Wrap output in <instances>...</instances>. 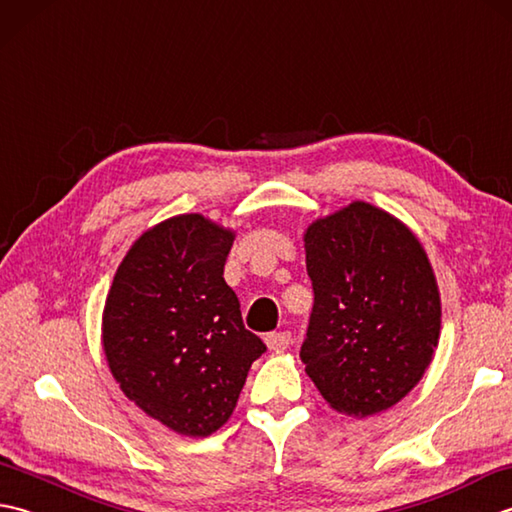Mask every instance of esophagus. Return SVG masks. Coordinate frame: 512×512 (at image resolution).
I'll use <instances>...</instances> for the list:
<instances>
[{
  "instance_id": "1",
  "label": "esophagus",
  "mask_w": 512,
  "mask_h": 512,
  "mask_svg": "<svg viewBox=\"0 0 512 512\" xmlns=\"http://www.w3.org/2000/svg\"><path fill=\"white\" fill-rule=\"evenodd\" d=\"M264 341H266L270 352H284L292 345V336H290V332H270V334H266Z\"/></svg>"
}]
</instances>
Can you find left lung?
<instances>
[{
  "label": "left lung",
  "instance_id": "8db88e82",
  "mask_svg": "<svg viewBox=\"0 0 512 512\" xmlns=\"http://www.w3.org/2000/svg\"><path fill=\"white\" fill-rule=\"evenodd\" d=\"M314 306L306 374L339 413L367 418L420 383L440 341V288L411 228L354 200L303 233Z\"/></svg>",
  "mask_w": 512,
  "mask_h": 512
}]
</instances>
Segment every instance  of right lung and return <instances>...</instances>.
<instances>
[{"label":"right lung","instance_id":"obj_1","mask_svg":"<svg viewBox=\"0 0 512 512\" xmlns=\"http://www.w3.org/2000/svg\"><path fill=\"white\" fill-rule=\"evenodd\" d=\"M235 231L173 215L129 246L107 292L101 343L123 394L178 436L226 424L248 369L266 352L224 281Z\"/></svg>","mask_w":512,"mask_h":512}]
</instances>
